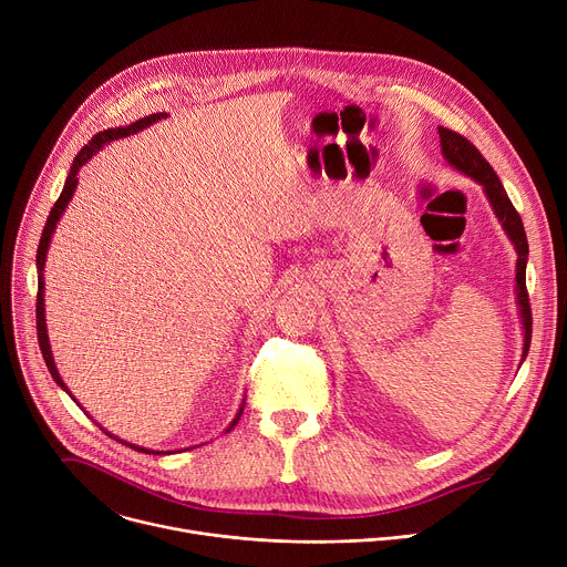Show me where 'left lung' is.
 I'll use <instances>...</instances> for the list:
<instances>
[{"label":"left lung","mask_w":567,"mask_h":567,"mask_svg":"<svg viewBox=\"0 0 567 567\" xmlns=\"http://www.w3.org/2000/svg\"><path fill=\"white\" fill-rule=\"evenodd\" d=\"M440 134V145H442V155L444 159L454 166L456 171L470 175L472 179H476L483 192L493 205L504 233L508 235V239L513 241L515 250H517V269H515V293H517V308H519V317H522V328H524V349H522V360L529 353L532 347V308H529V293H526V259H529V244H526V233L522 218L517 214V209L513 207L504 184L499 182L497 173L493 171L485 162V157L478 153V150L458 132H451L446 127H437Z\"/></svg>","instance_id":"8db88e82"}]
</instances>
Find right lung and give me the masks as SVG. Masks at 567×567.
Here are the masks:
<instances>
[{"label":"right lung","mask_w":567,"mask_h":567,"mask_svg":"<svg viewBox=\"0 0 567 567\" xmlns=\"http://www.w3.org/2000/svg\"><path fill=\"white\" fill-rule=\"evenodd\" d=\"M168 113H150V116H143L141 121H136V123H132V125H127V127H113V130H104V132H97L82 150H80V155H74V159H72V166H70V173H68V177H65V184H63V192H61V196H59V200L54 203V207H52V212H50V216H48V223H45V228H43V237H41V244H38V255H35V267H38V296H35V330H38V347H41V353H43V360H45V364H48V369H50V373H52V379L56 381V385L61 388V390H65L68 394H70V390H68V385L61 381V375H59V371H56V364H54V358H52V349H50V337H48V323H45V298H43V291H45V278H43V269H45V257H48V248H50V241H52V235H54V230H56V223H59V218L63 216V212H65V207H68V203L72 200V194H74V188H78V173H80V168L93 157V155H97L100 150L104 147V143H111V141H118V138H125V136H130V134H136V132H141V130H145V127H150L153 123H157V121H162V118H166ZM241 412H244V405L239 408V412H237V417L230 422V426L225 429V433L228 431H233L235 429V424L239 422V417H241ZM104 431V429H102ZM106 433V431H104ZM109 437H113L111 433H106ZM118 440V437H116ZM118 442H123V440H118ZM123 444H127V446H132L134 451H141V454H164V451H153V449H145V446H136V444H130V442H123ZM171 454V451H168Z\"/></svg>","instance_id":"add662e5"}]
</instances>
